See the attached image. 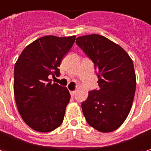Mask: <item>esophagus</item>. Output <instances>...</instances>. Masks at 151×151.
<instances>
[{
  "instance_id": "34e87169",
  "label": "esophagus",
  "mask_w": 151,
  "mask_h": 151,
  "mask_svg": "<svg viewBox=\"0 0 151 151\" xmlns=\"http://www.w3.org/2000/svg\"><path fill=\"white\" fill-rule=\"evenodd\" d=\"M75 90H73V91H70V94H71V95L72 96H74V95H75Z\"/></svg>"
}]
</instances>
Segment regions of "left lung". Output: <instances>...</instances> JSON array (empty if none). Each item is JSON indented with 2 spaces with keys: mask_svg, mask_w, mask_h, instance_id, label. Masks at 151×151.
Masks as SVG:
<instances>
[{
  "mask_svg": "<svg viewBox=\"0 0 151 151\" xmlns=\"http://www.w3.org/2000/svg\"><path fill=\"white\" fill-rule=\"evenodd\" d=\"M76 44L95 64L99 89L88 92L82 103L88 124L102 133L112 132L126 120L135 88L134 63L128 54L107 38L99 35L78 37Z\"/></svg>",
  "mask_w": 151,
  "mask_h": 151,
  "instance_id": "obj_1",
  "label": "left lung"
}]
</instances>
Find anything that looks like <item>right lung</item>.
<instances>
[{"mask_svg":"<svg viewBox=\"0 0 151 151\" xmlns=\"http://www.w3.org/2000/svg\"><path fill=\"white\" fill-rule=\"evenodd\" d=\"M76 36H44L25 47L14 67V96L25 123L37 132L47 133L63 122L71 95L66 87L51 83L60 75L61 61Z\"/></svg>","mask_w":151,"mask_h":151,"instance_id":"obj_1","label":"right lung"}]
</instances>
